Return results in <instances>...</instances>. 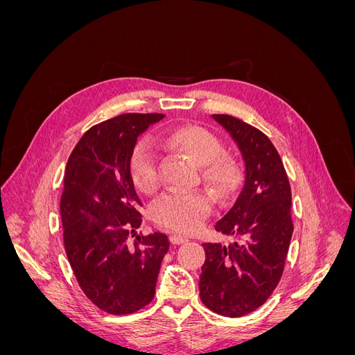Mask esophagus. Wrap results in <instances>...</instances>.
<instances>
[{
    "label": "esophagus",
    "mask_w": 355,
    "mask_h": 355,
    "mask_svg": "<svg viewBox=\"0 0 355 355\" xmlns=\"http://www.w3.org/2000/svg\"><path fill=\"white\" fill-rule=\"evenodd\" d=\"M185 241H188V240L185 237H182V235H178V234L170 235V243L171 244H184Z\"/></svg>",
    "instance_id": "1"
}]
</instances>
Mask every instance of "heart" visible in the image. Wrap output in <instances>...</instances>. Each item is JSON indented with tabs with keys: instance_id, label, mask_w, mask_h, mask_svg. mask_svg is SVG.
I'll list each match as a JSON object with an SVG mask.
<instances>
[{
	"instance_id": "heart-1",
	"label": "heart",
	"mask_w": 355,
	"mask_h": 355,
	"mask_svg": "<svg viewBox=\"0 0 355 355\" xmlns=\"http://www.w3.org/2000/svg\"><path fill=\"white\" fill-rule=\"evenodd\" d=\"M159 145L180 153L192 163L202 166V180L218 197H227L235 189L240 179L237 164L222 154V144L209 130L198 125H182L159 139ZM130 176L135 187L151 194L158 187L157 151L151 142L136 145L130 157ZM213 206L211 196L204 191L167 192L153 206V219L176 232H194L209 216Z\"/></svg>"
}]
</instances>
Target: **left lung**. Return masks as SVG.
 <instances>
[{"label": "left lung", "instance_id": "1", "mask_svg": "<svg viewBox=\"0 0 355 355\" xmlns=\"http://www.w3.org/2000/svg\"><path fill=\"white\" fill-rule=\"evenodd\" d=\"M211 118L237 144L244 179L232 206L214 225L237 241L202 244L200 297L213 313L235 318L259 308L280 282L293 234L292 192L280 155L261 130L231 115Z\"/></svg>", "mask_w": 355, "mask_h": 355}]
</instances>
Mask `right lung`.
I'll return each instance as SVG.
<instances>
[{"mask_svg":"<svg viewBox=\"0 0 355 355\" xmlns=\"http://www.w3.org/2000/svg\"><path fill=\"white\" fill-rule=\"evenodd\" d=\"M163 118L124 114L92 127L65 168L60 218L68 261L85 296L114 315L151 302L170 245L163 232L137 235L142 202L130 176L139 136Z\"/></svg>","mask_w":355,"mask_h":355,"instance_id":"add662e5","label":"right lung"}]
</instances>
